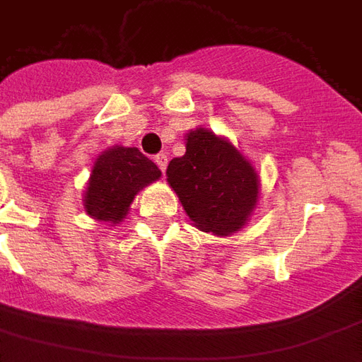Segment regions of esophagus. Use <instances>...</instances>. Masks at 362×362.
Listing matches in <instances>:
<instances>
[{
	"mask_svg": "<svg viewBox=\"0 0 362 362\" xmlns=\"http://www.w3.org/2000/svg\"><path fill=\"white\" fill-rule=\"evenodd\" d=\"M155 163H157V166H158V168H160V173L165 174L166 163H168V160H166V155H165V153H158L157 157H155Z\"/></svg>",
	"mask_w": 362,
	"mask_h": 362,
	"instance_id": "esophagus-1",
	"label": "esophagus"
}]
</instances>
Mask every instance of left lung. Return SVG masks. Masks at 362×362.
<instances>
[{
  "label": "left lung",
  "instance_id": "1",
  "mask_svg": "<svg viewBox=\"0 0 362 362\" xmlns=\"http://www.w3.org/2000/svg\"><path fill=\"white\" fill-rule=\"evenodd\" d=\"M166 176L189 219L205 233L230 235L243 228L258 202L254 166L204 127L189 132L186 155L168 163Z\"/></svg>",
  "mask_w": 362,
  "mask_h": 362
}]
</instances>
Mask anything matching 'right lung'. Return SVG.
<instances>
[{"instance_id": "obj_1", "label": "right lung", "mask_w": 362, "mask_h": 362, "mask_svg": "<svg viewBox=\"0 0 362 362\" xmlns=\"http://www.w3.org/2000/svg\"><path fill=\"white\" fill-rule=\"evenodd\" d=\"M160 176L158 166L137 147H114L95 160L85 192V211L98 221L119 223L135 194Z\"/></svg>"}]
</instances>
